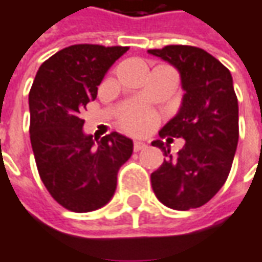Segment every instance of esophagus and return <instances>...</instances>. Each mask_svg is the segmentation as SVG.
<instances>
[{"label": "esophagus", "mask_w": 262, "mask_h": 262, "mask_svg": "<svg viewBox=\"0 0 262 262\" xmlns=\"http://www.w3.org/2000/svg\"><path fill=\"white\" fill-rule=\"evenodd\" d=\"M147 147V144L144 141H134V151H141Z\"/></svg>", "instance_id": "obj_1"}]
</instances>
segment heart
<instances>
[{"mask_svg":"<svg viewBox=\"0 0 262 262\" xmlns=\"http://www.w3.org/2000/svg\"><path fill=\"white\" fill-rule=\"evenodd\" d=\"M157 115L152 110L144 105H135L121 114V127L131 134H142L154 127Z\"/></svg>","mask_w":262,"mask_h":262,"instance_id":"heart-1","label":"heart"}]
</instances>
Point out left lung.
Segmentation results:
<instances>
[{
    "mask_svg": "<svg viewBox=\"0 0 262 262\" xmlns=\"http://www.w3.org/2000/svg\"><path fill=\"white\" fill-rule=\"evenodd\" d=\"M148 52L176 67L185 91L178 114L160 131L161 138H184L185 145L172 155L168 144L152 141L165 160L151 174V185L168 208H198L224 185L237 149L238 101L232 77L227 67L196 47L167 45Z\"/></svg>",
    "mask_w": 262,
    "mask_h": 262,
    "instance_id": "obj_1",
    "label": "left lung"
}]
</instances>
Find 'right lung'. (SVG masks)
<instances>
[{"label":"right lung","mask_w":262,"mask_h":262,"mask_svg":"<svg viewBox=\"0 0 262 262\" xmlns=\"http://www.w3.org/2000/svg\"><path fill=\"white\" fill-rule=\"evenodd\" d=\"M128 47L77 44L42 62L30 91V138L38 174L51 196L74 212L98 210L113 198L117 174L133 154L118 134L100 141L82 131L81 111Z\"/></svg>","instance_id":"right-lung-1"}]
</instances>
